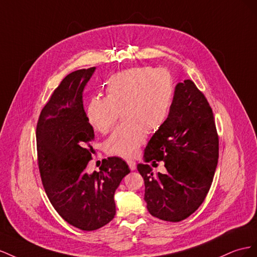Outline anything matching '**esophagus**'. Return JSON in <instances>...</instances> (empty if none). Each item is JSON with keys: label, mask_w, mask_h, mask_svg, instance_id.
Masks as SVG:
<instances>
[{"label": "esophagus", "mask_w": 257, "mask_h": 257, "mask_svg": "<svg viewBox=\"0 0 257 257\" xmlns=\"http://www.w3.org/2000/svg\"><path fill=\"white\" fill-rule=\"evenodd\" d=\"M127 164H128V166H129V168H130V170H136V168H137V164H136V161H134V160H127Z\"/></svg>", "instance_id": "esophagus-1"}]
</instances>
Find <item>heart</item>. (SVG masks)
Here are the masks:
<instances>
[{
    "label": "heart",
    "mask_w": 257,
    "mask_h": 257,
    "mask_svg": "<svg viewBox=\"0 0 257 257\" xmlns=\"http://www.w3.org/2000/svg\"><path fill=\"white\" fill-rule=\"evenodd\" d=\"M106 97H93L86 107L90 126L101 134L113 128L121 112L124 122L107 139L108 154L131 158L145 142L146 130L155 133L166 123L173 101L174 85L166 69L136 68L109 77Z\"/></svg>",
    "instance_id": "heart-1"
}]
</instances>
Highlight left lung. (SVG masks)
<instances>
[{
    "instance_id": "left-lung-1",
    "label": "left lung",
    "mask_w": 257,
    "mask_h": 257,
    "mask_svg": "<svg viewBox=\"0 0 257 257\" xmlns=\"http://www.w3.org/2000/svg\"><path fill=\"white\" fill-rule=\"evenodd\" d=\"M144 160L164 161L167 169L154 174L148 164L137 167L153 216L181 222L201 206L217 166L218 136L209 102L193 80L175 86L169 117L146 145Z\"/></svg>"
}]
</instances>
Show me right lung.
<instances>
[{
  "instance_id": "right-lung-1",
  "label": "right lung",
  "mask_w": 257,
  "mask_h": 257,
  "mask_svg": "<svg viewBox=\"0 0 257 257\" xmlns=\"http://www.w3.org/2000/svg\"><path fill=\"white\" fill-rule=\"evenodd\" d=\"M96 68L65 76L43 107L36 126L39 169L50 203L65 222L96 230L116 213L114 194L130 172L119 157L102 160L100 171L87 173L94 140L87 120L83 91Z\"/></svg>"
}]
</instances>
